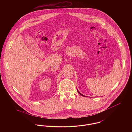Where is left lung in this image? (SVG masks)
I'll return each mask as SVG.
<instances>
[{"instance_id": "obj_1", "label": "left lung", "mask_w": 132, "mask_h": 132, "mask_svg": "<svg viewBox=\"0 0 132 132\" xmlns=\"http://www.w3.org/2000/svg\"><path fill=\"white\" fill-rule=\"evenodd\" d=\"M77 91H78V93H79V94H81V95L82 96H85V95H84L83 94H81V93H80V92H79L78 91V89H77Z\"/></svg>"}]
</instances>
